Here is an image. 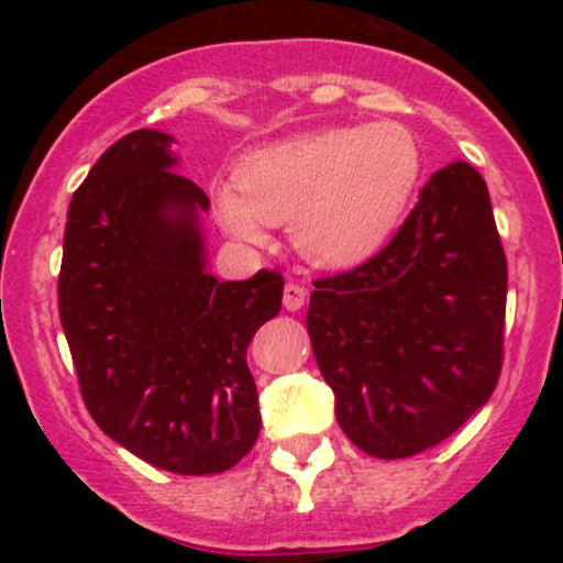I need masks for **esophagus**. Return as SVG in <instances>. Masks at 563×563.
Returning a JSON list of instances; mask_svg holds the SVG:
<instances>
[{"label": "esophagus", "mask_w": 563, "mask_h": 563, "mask_svg": "<svg viewBox=\"0 0 563 563\" xmlns=\"http://www.w3.org/2000/svg\"><path fill=\"white\" fill-rule=\"evenodd\" d=\"M303 301H307V288L299 286V283H286V288H283V307L288 312H296V309L303 307Z\"/></svg>", "instance_id": "34e87169"}]
</instances>
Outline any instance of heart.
I'll list each match as a JSON object with an SVG mask.
<instances>
[{"label": "heart", "instance_id": "b5f03b06", "mask_svg": "<svg viewBox=\"0 0 563 563\" xmlns=\"http://www.w3.org/2000/svg\"><path fill=\"white\" fill-rule=\"evenodd\" d=\"M423 153L399 121L328 126L251 153L235 187H219V222L243 241L290 222L307 262L352 269L376 256L421 183Z\"/></svg>", "mask_w": 563, "mask_h": 563}]
</instances>
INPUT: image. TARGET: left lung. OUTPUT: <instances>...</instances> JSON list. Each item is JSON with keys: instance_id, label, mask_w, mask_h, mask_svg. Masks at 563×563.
I'll use <instances>...</instances> for the list:
<instances>
[{"instance_id": "left-lung-1", "label": "left lung", "mask_w": 563, "mask_h": 563, "mask_svg": "<svg viewBox=\"0 0 563 563\" xmlns=\"http://www.w3.org/2000/svg\"><path fill=\"white\" fill-rule=\"evenodd\" d=\"M506 290L487 185L455 161L384 251L314 280L307 331L344 434L397 461L461 429L500 376Z\"/></svg>"}]
</instances>
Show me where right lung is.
<instances>
[{
	"mask_svg": "<svg viewBox=\"0 0 563 563\" xmlns=\"http://www.w3.org/2000/svg\"><path fill=\"white\" fill-rule=\"evenodd\" d=\"M172 142L137 129L97 158L68 206L57 309L95 423L156 468L222 474L260 437L245 349L283 277L206 269L209 198L172 172Z\"/></svg>",
	"mask_w": 563,
	"mask_h": 563,
	"instance_id": "1",
	"label": "right lung"
}]
</instances>
